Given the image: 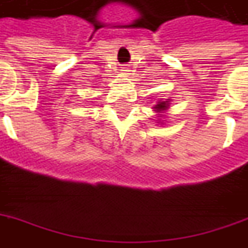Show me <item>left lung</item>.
Returning a JSON list of instances; mask_svg holds the SVG:
<instances>
[{
  "label": "left lung",
  "instance_id": "left-lung-1",
  "mask_svg": "<svg viewBox=\"0 0 248 248\" xmlns=\"http://www.w3.org/2000/svg\"><path fill=\"white\" fill-rule=\"evenodd\" d=\"M168 105H169L168 102H160L154 108H157V110H165V108H168Z\"/></svg>",
  "mask_w": 248,
  "mask_h": 248
}]
</instances>
